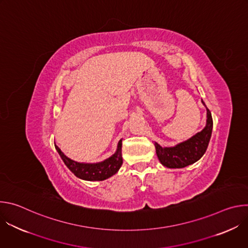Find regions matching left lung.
I'll list each match as a JSON object with an SVG mask.
<instances>
[{
  "label": "left lung",
  "instance_id": "8db88e82",
  "mask_svg": "<svg viewBox=\"0 0 248 248\" xmlns=\"http://www.w3.org/2000/svg\"><path fill=\"white\" fill-rule=\"evenodd\" d=\"M203 105L205 103L202 101ZM207 110L206 126L186 141L173 147H162L155 142L156 153L161 164L170 169L185 168L197 162L206 152L213 128L211 112Z\"/></svg>",
  "mask_w": 248,
  "mask_h": 248
}]
</instances>
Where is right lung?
I'll list each match as a JSON object with an SVG mask.
<instances>
[{
    "label": "right lung",
    "instance_id": "right-lung-1",
    "mask_svg": "<svg viewBox=\"0 0 248 248\" xmlns=\"http://www.w3.org/2000/svg\"><path fill=\"white\" fill-rule=\"evenodd\" d=\"M55 147L58 153L60 154L62 160L63 161L65 166L70 170V171H72L76 176H78V178L84 181H104L114 175L123 165L122 139L119 141L118 149L113 156L106 159L103 162L96 164H85L76 162L72 159L67 158L57 145H55Z\"/></svg>",
    "mask_w": 248,
    "mask_h": 248
}]
</instances>
